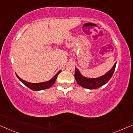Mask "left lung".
Masks as SVG:
<instances>
[{"mask_svg":"<svg viewBox=\"0 0 133 133\" xmlns=\"http://www.w3.org/2000/svg\"><path fill=\"white\" fill-rule=\"evenodd\" d=\"M116 65V63H115L112 68L103 76L97 78H93V79L83 77V76L81 75L77 69L76 68L74 77H75L78 84L83 88L90 89V90L97 89L107 83L109 81V80L111 78L113 75L114 70H115Z\"/></svg>","mask_w":133,"mask_h":133,"instance_id":"left-lung-1","label":"left lung"}]
</instances>
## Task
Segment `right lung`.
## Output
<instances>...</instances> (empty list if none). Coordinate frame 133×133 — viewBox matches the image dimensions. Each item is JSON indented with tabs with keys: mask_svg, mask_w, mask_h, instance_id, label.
<instances>
[{
	"mask_svg": "<svg viewBox=\"0 0 133 133\" xmlns=\"http://www.w3.org/2000/svg\"><path fill=\"white\" fill-rule=\"evenodd\" d=\"M61 72V70L59 71L56 74V75L54 76V77L50 80V81H47V82H45L37 83H30V82H26V81H23V80L21 79V78H20L19 76L17 75V74H16V76H17L18 79H19L20 81H21V82L23 83V84H24L25 86L28 87L29 88H30L31 90H32L39 91V90H45V89L50 88V87L54 84V82H55V81H56V79H57L58 75H59V74Z\"/></svg>",
	"mask_w": 133,
	"mask_h": 133,
	"instance_id": "obj_1",
	"label": "right lung"
}]
</instances>
